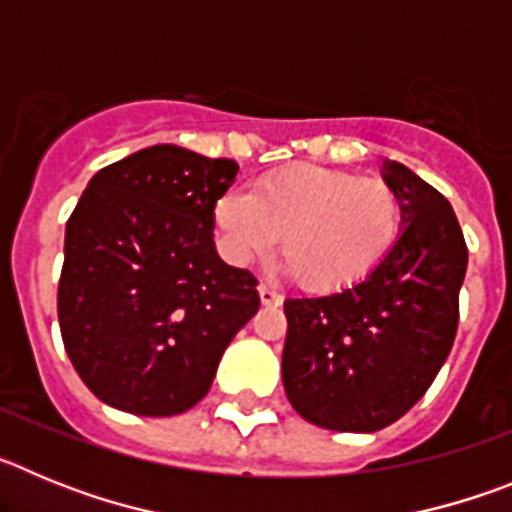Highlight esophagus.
<instances>
[{
	"label": "esophagus",
	"instance_id": "obj_1",
	"mask_svg": "<svg viewBox=\"0 0 512 512\" xmlns=\"http://www.w3.org/2000/svg\"><path fill=\"white\" fill-rule=\"evenodd\" d=\"M259 300L264 307H279L282 305V295L279 292H274L271 287H266V284H259Z\"/></svg>",
	"mask_w": 512,
	"mask_h": 512
}]
</instances>
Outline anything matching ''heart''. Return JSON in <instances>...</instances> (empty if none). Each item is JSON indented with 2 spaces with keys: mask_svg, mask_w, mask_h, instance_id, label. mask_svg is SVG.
<instances>
[{
  "mask_svg": "<svg viewBox=\"0 0 512 512\" xmlns=\"http://www.w3.org/2000/svg\"><path fill=\"white\" fill-rule=\"evenodd\" d=\"M212 223L230 264L261 259L282 235V253L297 282L312 292H336L387 259L402 233V202L377 179L292 164L261 176L251 194H220Z\"/></svg>",
  "mask_w": 512,
  "mask_h": 512,
  "instance_id": "heart-1",
  "label": "heart"
}]
</instances>
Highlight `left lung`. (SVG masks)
Masks as SVG:
<instances>
[{
    "instance_id": "1",
    "label": "left lung",
    "mask_w": 512,
    "mask_h": 512,
    "mask_svg": "<svg viewBox=\"0 0 512 512\" xmlns=\"http://www.w3.org/2000/svg\"><path fill=\"white\" fill-rule=\"evenodd\" d=\"M382 179L402 233L361 282L284 300L282 382L292 408L328 431L374 433L408 413L454 346L467 243L454 207L397 161Z\"/></svg>"
}]
</instances>
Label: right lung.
<instances>
[{
	"label": "right lung",
	"instance_id": "1",
	"mask_svg": "<svg viewBox=\"0 0 512 512\" xmlns=\"http://www.w3.org/2000/svg\"><path fill=\"white\" fill-rule=\"evenodd\" d=\"M238 164L158 143L89 179L66 223L58 323L89 390L122 413L166 418L202 400L256 279L217 256L212 207Z\"/></svg>",
	"mask_w": 512,
	"mask_h": 512
}]
</instances>
